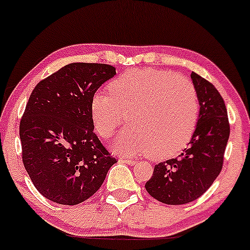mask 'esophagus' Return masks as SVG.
<instances>
[{
	"label": "esophagus",
	"instance_id": "esophagus-1",
	"mask_svg": "<svg viewBox=\"0 0 250 250\" xmlns=\"http://www.w3.org/2000/svg\"><path fill=\"white\" fill-rule=\"evenodd\" d=\"M119 162H121V163L128 164V165H134V164H137V161H134V160H127V158H125V157H121V158H119Z\"/></svg>",
	"mask_w": 250,
	"mask_h": 250
}]
</instances>
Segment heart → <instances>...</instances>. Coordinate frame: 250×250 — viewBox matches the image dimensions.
<instances>
[{
  "instance_id": "heart-1",
  "label": "heart",
  "mask_w": 250,
  "mask_h": 250,
  "mask_svg": "<svg viewBox=\"0 0 250 250\" xmlns=\"http://www.w3.org/2000/svg\"><path fill=\"white\" fill-rule=\"evenodd\" d=\"M94 128L108 139L125 121L117 148L125 154L165 158L188 144L199 119L196 92L188 80L170 71L134 69L116 78L109 95L97 92L90 102Z\"/></svg>"
}]
</instances>
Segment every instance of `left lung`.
Masks as SVG:
<instances>
[{"mask_svg": "<svg viewBox=\"0 0 250 250\" xmlns=\"http://www.w3.org/2000/svg\"><path fill=\"white\" fill-rule=\"evenodd\" d=\"M190 78L200 103L193 137L177 158L155 165L145 185L154 199L171 206L192 202L207 192L222 171L229 137L228 110L219 92L195 72Z\"/></svg>", "mask_w": 250, "mask_h": 250, "instance_id": "left-lung-1", "label": "left lung"}]
</instances>
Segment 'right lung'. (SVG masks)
Masks as SVG:
<instances>
[{
  "label": "right lung",
  "mask_w": 250,
  "mask_h": 250,
  "mask_svg": "<svg viewBox=\"0 0 250 250\" xmlns=\"http://www.w3.org/2000/svg\"><path fill=\"white\" fill-rule=\"evenodd\" d=\"M116 74L99 63H71L41 80L19 124L22 163L46 199L74 206L99 190L117 163L94 133L90 102Z\"/></svg>",
  "instance_id": "right-lung-1"
}]
</instances>
